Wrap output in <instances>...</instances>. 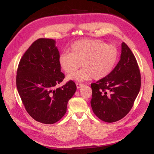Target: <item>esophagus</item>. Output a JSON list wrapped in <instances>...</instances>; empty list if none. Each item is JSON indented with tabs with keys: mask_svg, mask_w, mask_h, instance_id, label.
Instances as JSON below:
<instances>
[{
	"mask_svg": "<svg viewBox=\"0 0 154 154\" xmlns=\"http://www.w3.org/2000/svg\"><path fill=\"white\" fill-rule=\"evenodd\" d=\"M76 85L77 88H81L84 85V84H83V83H76Z\"/></svg>",
	"mask_w": 154,
	"mask_h": 154,
	"instance_id": "obj_1",
	"label": "esophagus"
}]
</instances>
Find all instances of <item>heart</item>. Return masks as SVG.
Returning <instances> with one entry per match:
<instances>
[{
	"instance_id": "1",
	"label": "heart",
	"mask_w": 154,
	"mask_h": 154,
	"mask_svg": "<svg viewBox=\"0 0 154 154\" xmlns=\"http://www.w3.org/2000/svg\"><path fill=\"white\" fill-rule=\"evenodd\" d=\"M71 53L59 56L60 67L66 73H72L81 66L78 71L69 74V80L82 82L104 78L112 71L118 58V49L113 44H106L100 40L85 39L74 42Z\"/></svg>"
}]
</instances>
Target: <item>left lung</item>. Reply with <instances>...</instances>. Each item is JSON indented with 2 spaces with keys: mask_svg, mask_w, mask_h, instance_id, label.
I'll return each instance as SVG.
<instances>
[{
  "mask_svg": "<svg viewBox=\"0 0 154 154\" xmlns=\"http://www.w3.org/2000/svg\"><path fill=\"white\" fill-rule=\"evenodd\" d=\"M91 105L101 120L113 123L122 119L133 106L141 88L137 60L125 42L117 66L108 76L91 84Z\"/></svg>",
  "mask_w": 154,
  "mask_h": 154,
  "instance_id": "left-lung-1",
  "label": "left lung"
}]
</instances>
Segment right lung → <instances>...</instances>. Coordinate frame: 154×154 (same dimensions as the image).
Returning <instances> with one entry per match:
<instances>
[{
    "label": "right lung",
    "mask_w": 154,
    "mask_h": 154,
    "mask_svg": "<svg viewBox=\"0 0 154 154\" xmlns=\"http://www.w3.org/2000/svg\"><path fill=\"white\" fill-rule=\"evenodd\" d=\"M56 41L39 38L23 55L17 72V87L28 114L44 124L57 122L66 114L69 100L76 91L70 80L56 88L65 78L58 62Z\"/></svg>",
    "instance_id": "obj_1"
}]
</instances>
